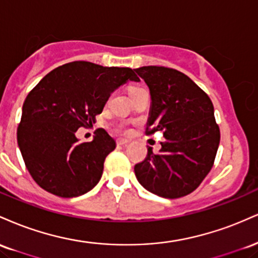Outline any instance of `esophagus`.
I'll list each match as a JSON object with an SVG mask.
<instances>
[{"label":"esophagus","instance_id":"34e87169","mask_svg":"<svg viewBox=\"0 0 258 258\" xmlns=\"http://www.w3.org/2000/svg\"><path fill=\"white\" fill-rule=\"evenodd\" d=\"M128 143H130V141H127V139H122V138L117 139L116 141L117 146H126V144H128Z\"/></svg>","mask_w":258,"mask_h":258}]
</instances>
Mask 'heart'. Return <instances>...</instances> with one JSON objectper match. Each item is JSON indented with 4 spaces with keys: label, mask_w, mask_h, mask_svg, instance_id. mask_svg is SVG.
Returning <instances> with one entry per match:
<instances>
[{
    "label": "heart",
    "mask_w": 258,
    "mask_h": 258,
    "mask_svg": "<svg viewBox=\"0 0 258 258\" xmlns=\"http://www.w3.org/2000/svg\"><path fill=\"white\" fill-rule=\"evenodd\" d=\"M142 90H144V88H141V87H135V88H132V90H131V94L135 93V92H138V91H142Z\"/></svg>",
    "instance_id": "b5f03b06"
}]
</instances>
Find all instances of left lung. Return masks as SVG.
<instances>
[{"instance_id":"left-lung-1","label":"left lung","mask_w":258,"mask_h":258,"mask_svg":"<svg viewBox=\"0 0 258 258\" xmlns=\"http://www.w3.org/2000/svg\"><path fill=\"white\" fill-rule=\"evenodd\" d=\"M135 72L152 96L146 133L162 131L159 154L148 148L135 166L138 182L150 193L177 199L194 191L214 166L220 146L211 99L191 79L176 69L142 67Z\"/></svg>"}]
</instances>
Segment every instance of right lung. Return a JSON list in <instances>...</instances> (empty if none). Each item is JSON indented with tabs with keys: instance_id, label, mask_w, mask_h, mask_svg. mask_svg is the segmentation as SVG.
<instances>
[{
	"instance_id": "right-lung-1",
	"label": "right lung",
	"mask_w": 258,
	"mask_h": 258,
	"mask_svg": "<svg viewBox=\"0 0 258 258\" xmlns=\"http://www.w3.org/2000/svg\"><path fill=\"white\" fill-rule=\"evenodd\" d=\"M128 80L139 81L130 68L72 61L55 68L32 88L23 104L17 139L25 166L41 188L74 198L99 182L115 141L103 128L84 143L75 133L92 125L111 92Z\"/></svg>"
}]
</instances>
